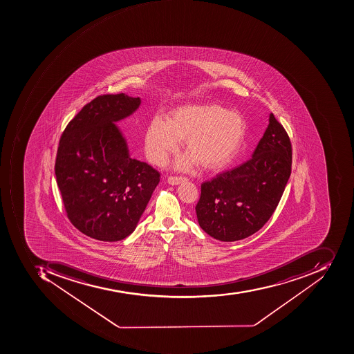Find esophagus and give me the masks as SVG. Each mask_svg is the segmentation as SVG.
I'll return each instance as SVG.
<instances>
[{"label":"esophagus","mask_w":354,"mask_h":354,"mask_svg":"<svg viewBox=\"0 0 354 354\" xmlns=\"http://www.w3.org/2000/svg\"><path fill=\"white\" fill-rule=\"evenodd\" d=\"M186 180H187V178H183V176H170L168 178V184L172 186L180 185V184L184 183Z\"/></svg>","instance_id":"34e87169"}]
</instances>
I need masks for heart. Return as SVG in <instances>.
Masks as SVG:
<instances>
[{"label": "heart", "mask_w": 354, "mask_h": 354, "mask_svg": "<svg viewBox=\"0 0 354 354\" xmlns=\"http://www.w3.org/2000/svg\"><path fill=\"white\" fill-rule=\"evenodd\" d=\"M245 134V120L236 111L213 103L182 105L171 111L168 120L160 116L149 120L144 151L151 164L161 166L185 139L190 154L176 161L178 170H190L198 161L205 168H223L239 153Z\"/></svg>", "instance_id": "obj_1"}]
</instances>
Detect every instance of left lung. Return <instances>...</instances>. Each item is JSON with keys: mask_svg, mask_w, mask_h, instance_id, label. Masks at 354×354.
<instances>
[{"mask_svg": "<svg viewBox=\"0 0 354 354\" xmlns=\"http://www.w3.org/2000/svg\"><path fill=\"white\" fill-rule=\"evenodd\" d=\"M292 168L290 138L274 115L252 158L201 185L196 205L200 227L214 239L238 241L268 222L286 189Z\"/></svg>", "mask_w": 354, "mask_h": 354, "instance_id": "8db88e82", "label": "left lung"}]
</instances>
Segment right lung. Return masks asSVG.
<instances>
[{
    "label": "right lung",
    "mask_w": 354,
    "mask_h": 354,
    "mask_svg": "<svg viewBox=\"0 0 354 354\" xmlns=\"http://www.w3.org/2000/svg\"><path fill=\"white\" fill-rule=\"evenodd\" d=\"M141 103L126 93L95 97L59 142L55 174L66 214L93 239L120 241L132 234L158 185V171L131 158L118 126Z\"/></svg>",
    "instance_id": "right-lung-1"
}]
</instances>
